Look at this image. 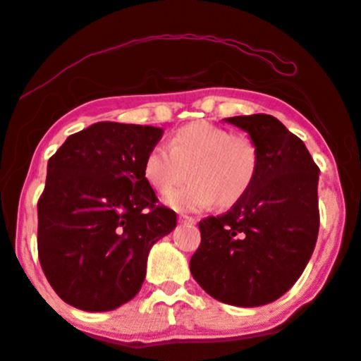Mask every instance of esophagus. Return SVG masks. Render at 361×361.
<instances>
[{
    "mask_svg": "<svg viewBox=\"0 0 361 361\" xmlns=\"http://www.w3.org/2000/svg\"><path fill=\"white\" fill-rule=\"evenodd\" d=\"M178 220H180L181 224H197V219H195V216H190V215H185V214L178 215Z\"/></svg>",
    "mask_w": 361,
    "mask_h": 361,
    "instance_id": "esophagus-1",
    "label": "esophagus"
}]
</instances>
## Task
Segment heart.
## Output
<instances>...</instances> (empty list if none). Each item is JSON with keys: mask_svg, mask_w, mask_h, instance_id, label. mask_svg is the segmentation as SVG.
Wrapping results in <instances>:
<instances>
[{"mask_svg": "<svg viewBox=\"0 0 361 361\" xmlns=\"http://www.w3.org/2000/svg\"><path fill=\"white\" fill-rule=\"evenodd\" d=\"M259 166V147L250 137L197 121L178 129L169 146L151 147L142 175L156 193L168 195L188 171L190 183L166 202L178 212H202L215 203L230 208L242 202L255 183Z\"/></svg>", "mask_w": 361, "mask_h": 361, "instance_id": "heart-1", "label": "heart"}]
</instances>
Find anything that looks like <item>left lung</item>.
Here are the masks:
<instances>
[{
  "label": "left lung",
  "instance_id": "8db88e82",
  "mask_svg": "<svg viewBox=\"0 0 361 361\" xmlns=\"http://www.w3.org/2000/svg\"><path fill=\"white\" fill-rule=\"evenodd\" d=\"M259 147L255 183L227 214L207 216L190 260L195 281L219 301L254 307L293 288L319 230L318 178L305 142L274 116L227 117Z\"/></svg>",
  "mask_w": 361,
  "mask_h": 361
}]
</instances>
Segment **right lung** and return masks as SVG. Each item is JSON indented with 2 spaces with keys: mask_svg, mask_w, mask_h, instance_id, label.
Segmentation results:
<instances>
[{
  "mask_svg": "<svg viewBox=\"0 0 361 361\" xmlns=\"http://www.w3.org/2000/svg\"><path fill=\"white\" fill-rule=\"evenodd\" d=\"M163 129L95 123L49 159L38 200V259L54 290L84 311L131 301L146 277L149 249L176 227L142 175Z\"/></svg>",
  "mask_w": 361,
  "mask_h": 361,
  "instance_id": "right-lung-1",
  "label": "right lung"
}]
</instances>
